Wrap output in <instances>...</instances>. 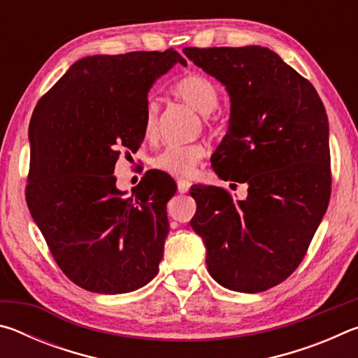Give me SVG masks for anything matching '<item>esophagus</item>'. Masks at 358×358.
I'll list each match as a JSON object with an SVG mask.
<instances>
[{"label": "esophagus", "instance_id": "esophagus-1", "mask_svg": "<svg viewBox=\"0 0 358 358\" xmlns=\"http://www.w3.org/2000/svg\"><path fill=\"white\" fill-rule=\"evenodd\" d=\"M177 186H178V192L180 194H186L187 191H189L191 183L187 180H178L177 181Z\"/></svg>", "mask_w": 358, "mask_h": 358}]
</instances>
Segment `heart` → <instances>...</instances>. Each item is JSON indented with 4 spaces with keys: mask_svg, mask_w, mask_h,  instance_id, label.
<instances>
[{
    "mask_svg": "<svg viewBox=\"0 0 358 358\" xmlns=\"http://www.w3.org/2000/svg\"><path fill=\"white\" fill-rule=\"evenodd\" d=\"M173 93L201 115L211 113L220 104V92L216 85L201 74H189L181 78L175 85ZM157 112H159L157 102L150 99L143 117V132L147 138H153L157 134ZM203 155L205 148L201 143L171 145L156 155L151 164L159 172L172 177H189Z\"/></svg>",
    "mask_w": 358,
    "mask_h": 358,
    "instance_id": "b5f03b06",
    "label": "heart"
}]
</instances>
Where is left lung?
I'll list each match as a JSON object with an SVG mask.
<instances>
[{
    "label": "left lung",
    "mask_w": 358,
    "mask_h": 358,
    "mask_svg": "<svg viewBox=\"0 0 358 358\" xmlns=\"http://www.w3.org/2000/svg\"><path fill=\"white\" fill-rule=\"evenodd\" d=\"M183 53L230 98L227 132L211 167L224 181L248 185L243 201L222 187L192 186L191 227L216 282L262 292L300 265L329 207L325 107L313 85L266 47H186Z\"/></svg>",
    "instance_id": "obj_1"
}]
</instances>
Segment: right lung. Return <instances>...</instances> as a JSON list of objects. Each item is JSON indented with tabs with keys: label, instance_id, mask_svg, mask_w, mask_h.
<instances>
[{
	"label": "right lung",
	"instance_id": "right-lung-1",
	"mask_svg": "<svg viewBox=\"0 0 358 358\" xmlns=\"http://www.w3.org/2000/svg\"><path fill=\"white\" fill-rule=\"evenodd\" d=\"M178 52L78 59L48 90L29 121L27 203L69 280L96 294H126L157 275L177 185L148 172L132 194L113 175L121 150L143 142L148 93Z\"/></svg>",
	"mask_w": 358,
	"mask_h": 358
}]
</instances>
